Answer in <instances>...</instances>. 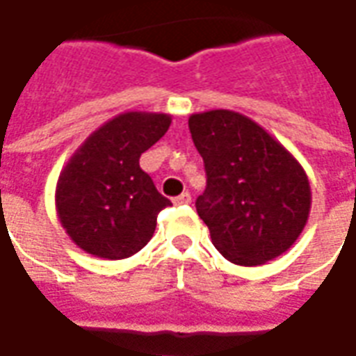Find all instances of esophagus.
I'll use <instances>...</instances> for the list:
<instances>
[{"instance_id":"obj_1","label":"esophagus","mask_w":356,"mask_h":356,"mask_svg":"<svg viewBox=\"0 0 356 356\" xmlns=\"http://www.w3.org/2000/svg\"><path fill=\"white\" fill-rule=\"evenodd\" d=\"M191 200H193V198H191V194L183 193V194H179L177 198L173 200V204H175V206H185V204H191Z\"/></svg>"}]
</instances>
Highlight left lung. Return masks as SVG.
Masks as SVG:
<instances>
[{
    "label": "left lung",
    "mask_w": 356,
    "mask_h": 356,
    "mask_svg": "<svg viewBox=\"0 0 356 356\" xmlns=\"http://www.w3.org/2000/svg\"><path fill=\"white\" fill-rule=\"evenodd\" d=\"M188 129L208 175L196 211L217 252L242 267L288 252L311 211L301 163L261 125L232 110L193 114Z\"/></svg>",
    "instance_id": "left-lung-1"
}]
</instances>
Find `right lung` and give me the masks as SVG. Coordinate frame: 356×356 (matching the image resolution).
I'll use <instances>...</instances> for the list:
<instances>
[{"mask_svg": "<svg viewBox=\"0 0 356 356\" xmlns=\"http://www.w3.org/2000/svg\"><path fill=\"white\" fill-rule=\"evenodd\" d=\"M170 114L124 112L95 129L57 181L58 219L83 252L125 259L147 246L171 202L140 170V154L170 129Z\"/></svg>", "mask_w": 356, "mask_h": 356, "instance_id": "right-lung-1", "label": "right lung"}]
</instances>
